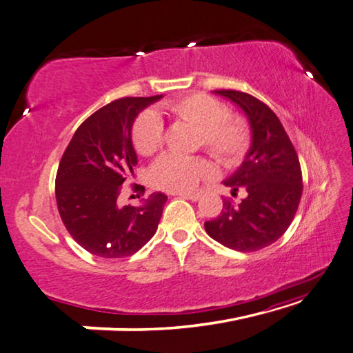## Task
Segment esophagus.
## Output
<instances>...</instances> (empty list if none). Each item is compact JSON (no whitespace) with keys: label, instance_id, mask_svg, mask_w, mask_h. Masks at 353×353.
Here are the masks:
<instances>
[{"label":"esophagus","instance_id":"esophagus-1","mask_svg":"<svg viewBox=\"0 0 353 353\" xmlns=\"http://www.w3.org/2000/svg\"><path fill=\"white\" fill-rule=\"evenodd\" d=\"M181 197H183V199H188V200H192V202H197V200L202 197V194H200V192H192V194H179Z\"/></svg>","mask_w":353,"mask_h":353}]
</instances>
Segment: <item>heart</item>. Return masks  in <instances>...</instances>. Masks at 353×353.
Here are the masks:
<instances>
[{
    "label": "heart",
    "instance_id": "1",
    "mask_svg": "<svg viewBox=\"0 0 353 353\" xmlns=\"http://www.w3.org/2000/svg\"><path fill=\"white\" fill-rule=\"evenodd\" d=\"M165 110L177 119L199 128V143L225 165L245 157L251 143L248 122L237 114H228L223 102L205 93H192L165 103ZM131 139L141 156H151L162 147L163 122L154 112H143L133 123ZM212 176L211 163L203 157L163 154L151 165L150 182L157 190L186 192Z\"/></svg>",
    "mask_w": 353,
    "mask_h": 353
}]
</instances>
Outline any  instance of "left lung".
Wrapping results in <instances>:
<instances>
[{
    "instance_id": "obj_1",
    "label": "left lung",
    "mask_w": 353,
    "mask_h": 353,
    "mask_svg": "<svg viewBox=\"0 0 353 353\" xmlns=\"http://www.w3.org/2000/svg\"><path fill=\"white\" fill-rule=\"evenodd\" d=\"M250 121L251 147L239 170L223 182L246 191L240 203L223 199V210L205 222L208 236L231 250L251 252L277 241L292 223L303 192L299 156L280 119L266 103L236 90H216Z\"/></svg>"
}]
</instances>
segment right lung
I'll use <instances>...</instances> for the list:
<instances>
[{"instance_id":"add662e5","label":"right lung","mask_w":353,"mask_h":353,"mask_svg":"<svg viewBox=\"0 0 353 353\" xmlns=\"http://www.w3.org/2000/svg\"><path fill=\"white\" fill-rule=\"evenodd\" d=\"M162 98H122L81 123L57 172L58 211L67 231L90 254L122 259L154 236L167 196L154 192L141 206H119L117 197L133 174L137 156L131 127L145 107Z\"/></svg>"}]
</instances>
